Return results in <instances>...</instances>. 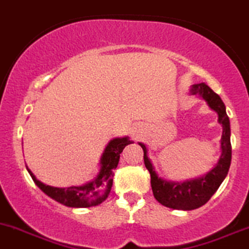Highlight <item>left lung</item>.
<instances>
[{
  "label": "left lung",
  "mask_w": 249,
  "mask_h": 249,
  "mask_svg": "<svg viewBox=\"0 0 249 249\" xmlns=\"http://www.w3.org/2000/svg\"><path fill=\"white\" fill-rule=\"evenodd\" d=\"M192 95H199L207 105L216 112L218 122L223 126L221 135V156L218 164L209 173L201 178L187 180L183 182L166 181L159 178L154 170L151 159L147 156V147L139 143L143 149V160L147 170L151 174V186L154 198L168 208L178 211H192L206 204L219 189L229 173L231 164V142H230V120L226 114V108L219 95H216L208 85L204 83L196 84L191 89Z\"/></svg>",
  "instance_id": "1"
}]
</instances>
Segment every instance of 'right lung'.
Returning <instances> with one entry per match:
<instances>
[{
  "label": "right lung",
  "instance_id": "add662e5",
  "mask_svg": "<svg viewBox=\"0 0 249 249\" xmlns=\"http://www.w3.org/2000/svg\"><path fill=\"white\" fill-rule=\"evenodd\" d=\"M130 143H132V141H130L129 137H117L110 140L101 157L100 173L92 181L83 186H71L67 189H62V187L45 185L36 178L28 166L26 169L41 191L45 192L48 197L57 201L58 203L71 208H88V207L98 206L107 199L112 190L113 176H114L113 170L118 166L123 149Z\"/></svg>",
  "mask_w": 249,
  "mask_h": 249
}]
</instances>
